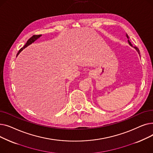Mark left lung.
<instances>
[{"label": "left lung", "mask_w": 153, "mask_h": 153, "mask_svg": "<svg viewBox=\"0 0 153 153\" xmlns=\"http://www.w3.org/2000/svg\"><path fill=\"white\" fill-rule=\"evenodd\" d=\"M126 37H127V38H128V35H126ZM128 43H129V44H130V46H132V44H131V42H130V41H129V39H128ZM134 48H135V49H136V51H138V54H140V50H139V49H138V48H137V47H136V46H135V47H134Z\"/></svg>", "instance_id": "1"}]
</instances>
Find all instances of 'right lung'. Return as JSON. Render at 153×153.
<instances>
[{"mask_svg":"<svg viewBox=\"0 0 153 153\" xmlns=\"http://www.w3.org/2000/svg\"><path fill=\"white\" fill-rule=\"evenodd\" d=\"M42 35H33V36H32L27 41V42L26 43V44L24 45V46L23 47V48H22L19 51V52H18V53H17V56L19 55V54L24 49V48H25L26 47H27L28 46H29L30 45H31L32 43H33L34 42H35L36 40L38 39V38H39L40 36H41Z\"/></svg>","mask_w":153,"mask_h":153,"instance_id":"obj_1","label":"right lung"}]
</instances>
